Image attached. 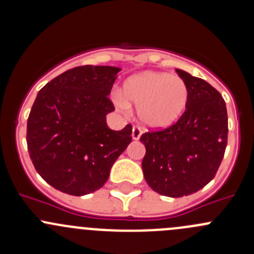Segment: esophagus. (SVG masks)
Masks as SVG:
<instances>
[{
  "mask_svg": "<svg viewBox=\"0 0 254 254\" xmlns=\"http://www.w3.org/2000/svg\"><path fill=\"white\" fill-rule=\"evenodd\" d=\"M141 129H140V127H132V130H131V137H132V140H139L140 139V136H141Z\"/></svg>",
  "mask_w": 254,
  "mask_h": 254,
  "instance_id": "34e87169",
  "label": "esophagus"
}]
</instances>
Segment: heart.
I'll return each instance as SVG.
<instances>
[{
	"instance_id": "obj_1",
	"label": "heart",
	"mask_w": 254,
	"mask_h": 254,
	"mask_svg": "<svg viewBox=\"0 0 254 254\" xmlns=\"http://www.w3.org/2000/svg\"><path fill=\"white\" fill-rule=\"evenodd\" d=\"M122 94L115 96L118 108L136 107L137 119L150 129H166L176 124L187 109L188 86L179 76L145 71L130 76L123 83Z\"/></svg>"
}]
</instances>
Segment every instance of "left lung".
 Listing matches in <instances>:
<instances>
[{"instance_id":"obj_1","label":"left lung","mask_w":254,"mask_h":254,"mask_svg":"<svg viewBox=\"0 0 254 254\" xmlns=\"http://www.w3.org/2000/svg\"><path fill=\"white\" fill-rule=\"evenodd\" d=\"M176 71L188 86L186 112L172 127L140 137L146 147L141 165L145 181L156 193L171 198L190 195L214 178L229 132L221 94L204 79Z\"/></svg>"}]
</instances>
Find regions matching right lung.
I'll list each match as a JSON object with an SVG mask.
<instances>
[{"mask_svg": "<svg viewBox=\"0 0 254 254\" xmlns=\"http://www.w3.org/2000/svg\"><path fill=\"white\" fill-rule=\"evenodd\" d=\"M115 66L86 65L51 79L38 93L27 123L29 156L58 190L86 195L104 186L112 166L131 142V125H107Z\"/></svg>", "mask_w": 254, "mask_h": 254, "instance_id": "1", "label": "right lung"}]
</instances>
